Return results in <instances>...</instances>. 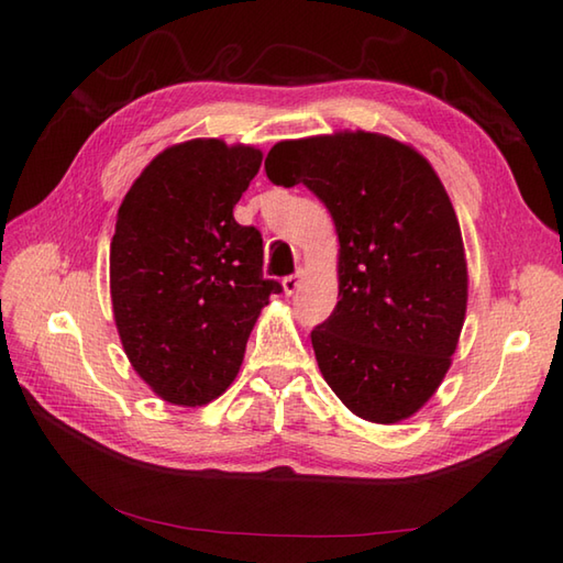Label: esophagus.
<instances>
[{"instance_id": "obj_1", "label": "esophagus", "mask_w": 563, "mask_h": 563, "mask_svg": "<svg viewBox=\"0 0 563 563\" xmlns=\"http://www.w3.org/2000/svg\"><path fill=\"white\" fill-rule=\"evenodd\" d=\"M302 271H297V273H292V275H285L283 278V290H285V295H292L297 288H300V283H302Z\"/></svg>"}]
</instances>
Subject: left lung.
Listing matches in <instances>:
<instances>
[{
    "label": "left lung",
    "mask_w": 563,
    "mask_h": 563,
    "mask_svg": "<svg viewBox=\"0 0 563 563\" xmlns=\"http://www.w3.org/2000/svg\"><path fill=\"white\" fill-rule=\"evenodd\" d=\"M275 186L305 184L336 224L339 305L312 329L327 385L373 423L433 397L457 349L466 261L457 214L421 154L375 133L278 142Z\"/></svg>",
    "instance_id": "8db88e82"
}]
</instances>
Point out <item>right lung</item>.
I'll return each mask as SVG.
<instances>
[{"label":"right lung","instance_id":"1","mask_svg":"<svg viewBox=\"0 0 563 563\" xmlns=\"http://www.w3.org/2000/svg\"><path fill=\"white\" fill-rule=\"evenodd\" d=\"M261 152L222 140L164 150L118 210L111 242L115 327L135 373L164 401L200 406L232 385L249 333L283 292L263 278V239L234 206Z\"/></svg>","mask_w":563,"mask_h":563}]
</instances>
